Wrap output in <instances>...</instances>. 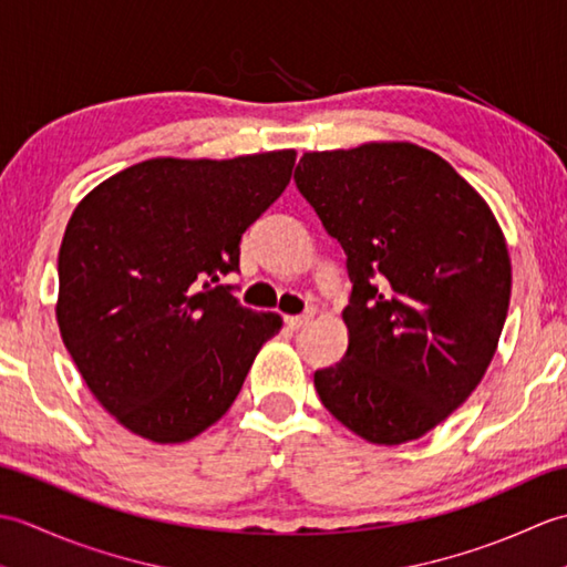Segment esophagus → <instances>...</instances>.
I'll return each instance as SVG.
<instances>
[{"instance_id": "esophagus-1", "label": "esophagus", "mask_w": 567, "mask_h": 567, "mask_svg": "<svg viewBox=\"0 0 567 567\" xmlns=\"http://www.w3.org/2000/svg\"><path fill=\"white\" fill-rule=\"evenodd\" d=\"M309 321H311V317H309V315H302V317H287V319H285V323H287V329H292V331H299V329H305Z\"/></svg>"}]
</instances>
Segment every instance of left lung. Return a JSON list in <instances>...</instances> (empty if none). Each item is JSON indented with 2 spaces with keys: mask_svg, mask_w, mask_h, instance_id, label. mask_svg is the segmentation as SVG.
Listing matches in <instances>:
<instances>
[{
  "mask_svg": "<svg viewBox=\"0 0 567 567\" xmlns=\"http://www.w3.org/2000/svg\"><path fill=\"white\" fill-rule=\"evenodd\" d=\"M297 189L346 250L348 351L315 372L321 404L380 445L421 439L497 351L512 262L487 202L414 143L305 153Z\"/></svg>",
  "mask_w": 567,
  "mask_h": 567,
  "instance_id": "obj_1",
  "label": "left lung"
}]
</instances>
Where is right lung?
Segmentation results:
<instances>
[{
	"mask_svg": "<svg viewBox=\"0 0 567 567\" xmlns=\"http://www.w3.org/2000/svg\"><path fill=\"white\" fill-rule=\"evenodd\" d=\"M295 151L231 161L153 158L104 179L58 252V327L118 424L183 443L234 404L282 319L219 285L240 236L290 185Z\"/></svg>",
	"mask_w": 567,
	"mask_h": 567,
	"instance_id": "right-lung-1",
	"label": "right lung"
}]
</instances>
